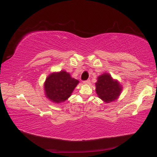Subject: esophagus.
Instances as JSON below:
<instances>
[{
    "instance_id": "esophagus-1",
    "label": "esophagus",
    "mask_w": 157,
    "mask_h": 157,
    "mask_svg": "<svg viewBox=\"0 0 157 157\" xmlns=\"http://www.w3.org/2000/svg\"><path fill=\"white\" fill-rule=\"evenodd\" d=\"M90 82V80H84V81H83V83H84V84H89Z\"/></svg>"
}]
</instances>
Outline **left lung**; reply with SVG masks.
Here are the masks:
<instances>
[{"mask_svg":"<svg viewBox=\"0 0 157 157\" xmlns=\"http://www.w3.org/2000/svg\"><path fill=\"white\" fill-rule=\"evenodd\" d=\"M96 93L106 103L113 101L121 94V87L117 81L113 80L110 75L105 73L98 77L95 83Z\"/></svg>","mask_w":157,"mask_h":157,"instance_id":"obj_1","label":"left lung"}]
</instances>
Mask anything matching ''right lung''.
<instances>
[{
    "label": "right lung",
    "mask_w": 157,
    "mask_h": 157,
    "mask_svg": "<svg viewBox=\"0 0 157 157\" xmlns=\"http://www.w3.org/2000/svg\"><path fill=\"white\" fill-rule=\"evenodd\" d=\"M79 81L72 78L69 73L61 71L52 73L46 79L44 90L47 97L54 103L66 100L71 95Z\"/></svg>",
    "instance_id": "obj_1"
}]
</instances>
